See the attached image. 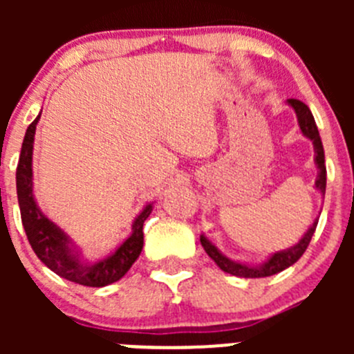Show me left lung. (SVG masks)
<instances>
[{
  "instance_id": "1",
  "label": "left lung",
  "mask_w": 354,
  "mask_h": 354,
  "mask_svg": "<svg viewBox=\"0 0 354 354\" xmlns=\"http://www.w3.org/2000/svg\"><path fill=\"white\" fill-rule=\"evenodd\" d=\"M288 106H291L292 111L296 113V120H298V127L301 130L303 137L308 138L313 144V160H315L317 166V180H315V190L319 192L322 197H326V181H327V169H326V156H324V145L320 140L319 128H317L315 120H313L312 111L308 109V106L305 102L298 101V99H288ZM319 224V219L313 221L312 226L306 230V233L303 234L301 240L296 245L289 246L286 250H279V252L270 253L269 259L263 260L262 263H248V262H240V260H233L230 257L224 255L205 234H200V243H202L203 250L207 252V255L217 263L221 270L231 274V276L236 277H246V279H255V277H269L274 274L281 272V270L288 269L292 263H296L299 260V257L305 253L306 246H308L310 240H312L313 233H315V227Z\"/></svg>"
}]
</instances>
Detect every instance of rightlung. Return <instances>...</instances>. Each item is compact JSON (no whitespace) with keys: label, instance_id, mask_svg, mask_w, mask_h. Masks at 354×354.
I'll use <instances>...</instances> for the list:
<instances>
[{"label":"right lung","instance_id":"1","mask_svg":"<svg viewBox=\"0 0 354 354\" xmlns=\"http://www.w3.org/2000/svg\"><path fill=\"white\" fill-rule=\"evenodd\" d=\"M41 120V113L28 124L25 131L22 151H20L19 166H17V195H19L20 214L25 234L32 250L46 267L58 274L63 279L82 286L102 288L120 281L128 272L135 260L144 248V223L154 209V202L145 203L144 209L131 224V233L120 246L109 255L99 260H87L80 246L65 230L53 223L41 210L34 195V171H32V156H34L35 127Z\"/></svg>","mask_w":354,"mask_h":354}]
</instances>
